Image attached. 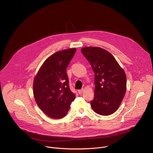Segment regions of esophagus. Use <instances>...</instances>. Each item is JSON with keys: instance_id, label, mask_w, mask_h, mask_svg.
<instances>
[{"instance_id": "esophagus-1", "label": "esophagus", "mask_w": 153, "mask_h": 153, "mask_svg": "<svg viewBox=\"0 0 153 153\" xmlns=\"http://www.w3.org/2000/svg\"><path fill=\"white\" fill-rule=\"evenodd\" d=\"M83 90H84L83 89H80V90H79V91H78L79 94V95H81V94H82V92H83Z\"/></svg>"}]
</instances>
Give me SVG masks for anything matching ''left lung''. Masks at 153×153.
Returning a JSON list of instances; mask_svg holds the SVG:
<instances>
[{
    "instance_id": "8db88e82",
    "label": "left lung",
    "mask_w": 153,
    "mask_h": 153,
    "mask_svg": "<svg viewBox=\"0 0 153 153\" xmlns=\"http://www.w3.org/2000/svg\"><path fill=\"white\" fill-rule=\"evenodd\" d=\"M81 52L95 73V97L91 102V107L98 114H112L125 97L126 74L115 58L102 48L85 47Z\"/></svg>"
}]
</instances>
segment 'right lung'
I'll list each match as a JSON object with an SVG mask.
<instances>
[{
  "mask_svg": "<svg viewBox=\"0 0 153 153\" xmlns=\"http://www.w3.org/2000/svg\"><path fill=\"white\" fill-rule=\"evenodd\" d=\"M76 49H68L52 55L42 64L33 83L36 102L43 113L52 119L64 117L76 95L70 89L66 70Z\"/></svg>",
  "mask_w": 153,
  "mask_h": 153,
  "instance_id": "add662e5",
  "label": "right lung"
}]
</instances>
